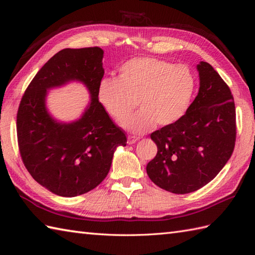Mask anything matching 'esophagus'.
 I'll use <instances>...</instances> for the list:
<instances>
[{"mask_svg": "<svg viewBox=\"0 0 255 255\" xmlns=\"http://www.w3.org/2000/svg\"><path fill=\"white\" fill-rule=\"evenodd\" d=\"M138 139H139V137L133 136V135H128V144H133V143H135Z\"/></svg>", "mask_w": 255, "mask_h": 255, "instance_id": "34e87169", "label": "esophagus"}]
</instances>
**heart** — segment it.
Here are the masks:
<instances>
[{
    "mask_svg": "<svg viewBox=\"0 0 255 255\" xmlns=\"http://www.w3.org/2000/svg\"><path fill=\"white\" fill-rule=\"evenodd\" d=\"M117 79H103L98 100L116 121L125 120L137 102L140 111L122 123L128 132L142 134L180 120L194 97L196 79L184 64L153 57H137L119 68Z\"/></svg>",
    "mask_w": 255,
    "mask_h": 255,
    "instance_id": "b5f03b06",
    "label": "heart"
}]
</instances>
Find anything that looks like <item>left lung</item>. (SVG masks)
Listing matches in <instances>:
<instances>
[{
  "mask_svg": "<svg viewBox=\"0 0 255 255\" xmlns=\"http://www.w3.org/2000/svg\"><path fill=\"white\" fill-rule=\"evenodd\" d=\"M199 92L183 117L151 134L157 154L146 173L158 187L189 194L210 183L232 155L236 140L234 99L205 61L197 65Z\"/></svg>",
  "mask_w": 255,
  "mask_h": 255,
  "instance_id": "1",
  "label": "left lung"
}]
</instances>
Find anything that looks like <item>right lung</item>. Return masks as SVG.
Wrapping results in <instances>:
<instances>
[{"label": "right lung", "instance_id": "1", "mask_svg": "<svg viewBox=\"0 0 255 255\" xmlns=\"http://www.w3.org/2000/svg\"><path fill=\"white\" fill-rule=\"evenodd\" d=\"M99 47L64 49L45 63L23 95L17 114L18 144L33 179L53 194L72 198L96 188L109 173L114 153L127 136L98 100L104 75ZM81 81L91 102L72 123L54 120L46 110L47 90Z\"/></svg>", "mask_w": 255, "mask_h": 255}]
</instances>
